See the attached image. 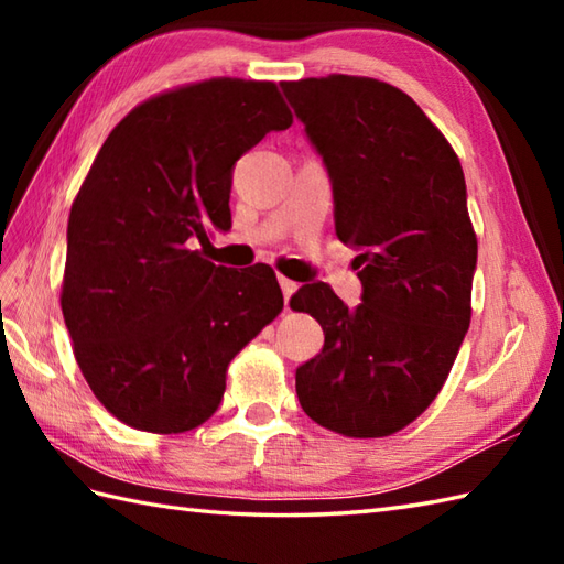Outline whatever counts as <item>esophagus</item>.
I'll use <instances>...</instances> for the list:
<instances>
[{"mask_svg":"<svg viewBox=\"0 0 564 564\" xmlns=\"http://www.w3.org/2000/svg\"><path fill=\"white\" fill-rule=\"evenodd\" d=\"M279 285H281V291H283V301L289 303V301H291V295H293V293H295V289H297V283H295V281H291V279H283V275H281V279H279Z\"/></svg>","mask_w":564,"mask_h":564,"instance_id":"1","label":"esophagus"}]
</instances>
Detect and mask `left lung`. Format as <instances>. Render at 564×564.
<instances>
[{"instance_id":"1","label":"left lung","mask_w":564,"mask_h":564,"mask_svg":"<svg viewBox=\"0 0 564 564\" xmlns=\"http://www.w3.org/2000/svg\"><path fill=\"white\" fill-rule=\"evenodd\" d=\"M334 196V230L358 251L361 305L303 285L325 346L295 370L303 412L337 434L380 438L434 402L470 327L477 237L463 166L392 84L329 75L283 82Z\"/></svg>"}]
</instances>
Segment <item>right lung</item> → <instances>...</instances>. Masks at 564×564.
<instances>
[{
    "instance_id": "add662e5",
    "label": "right lung",
    "mask_w": 564,
    "mask_h": 564,
    "mask_svg": "<svg viewBox=\"0 0 564 564\" xmlns=\"http://www.w3.org/2000/svg\"><path fill=\"white\" fill-rule=\"evenodd\" d=\"M291 123L273 82L220 77L135 106L101 145L69 210L59 305L82 376L123 424L208 422L227 364L283 310L269 267H215L196 242L230 230L237 160Z\"/></svg>"
}]
</instances>
